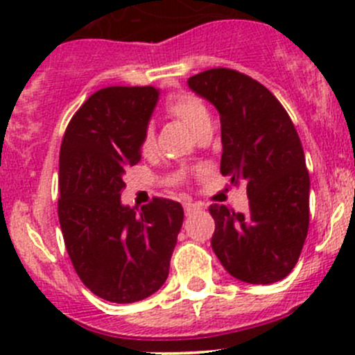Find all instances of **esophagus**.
<instances>
[{"label": "esophagus", "mask_w": 355, "mask_h": 355, "mask_svg": "<svg viewBox=\"0 0 355 355\" xmlns=\"http://www.w3.org/2000/svg\"><path fill=\"white\" fill-rule=\"evenodd\" d=\"M184 209H185V214H192L194 211L199 209V206H198V204H194V202H185Z\"/></svg>", "instance_id": "34e87169"}]
</instances>
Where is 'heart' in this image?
I'll list each match as a JSON object with an SVG mask.
<instances>
[{
	"mask_svg": "<svg viewBox=\"0 0 355 355\" xmlns=\"http://www.w3.org/2000/svg\"><path fill=\"white\" fill-rule=\"evenodd\" d=\"M166 111L171 116L184 121L194 132H198L202 125L209 123V113H207L206 106L198 98H194V96H173V98L168 99ZM153 144H155V134H153L151 128H148L144 132V135H142V151H151Z\"/></svg>",
	"mask_w": 355,
	"mask_h": 355,
	"instance_id": "heart-1",
	"label": "heart"
}]
</instances>
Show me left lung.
Instances as JSON below:
<instances>
[{
  "label": "left lung",
  "mask_w": 355,
  "mask_h": 355,
  "mask_svg": "<svg viewBox=\"0 0 355 355\" xmlns=\"http://www.w3.org/2000/svg\"><path fill=\"white\" fill-rule=\"evenodd\" d=\"M189 89L221 120V175L245 185L249 211L223 204L211 247L225 270L254 285L280 282L295 266L309 228L311 182L302 144L277 98L254 78L228 68L200 71Z\"/></svg>",
  "instance_id": "1"
}]
</instances>
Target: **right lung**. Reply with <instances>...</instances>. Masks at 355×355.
I'll use <instances>...</instances> for the list:
<instances>
[{"label": "right lung", "instance_id": "right-lung-1", "mask_svg": "<svg viewBox=\"0 0 355 355\" xmlns=\"http://www.w3.org/2000/svg\"><path fill=\"white\" fill-rule=\"evenodd\" d=\"M157 99L151 85L94 92L70 120L60 149L67 252L82 284L110 302H137L161 288L184 223L180 202L156 198L139 211L120 199Z\"/></svg>", "mask_w": 355, "mask_h": 355}]
</instances>
